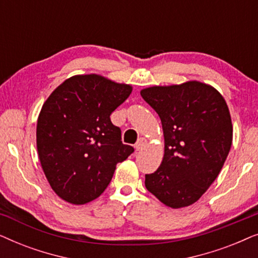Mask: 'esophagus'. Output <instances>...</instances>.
Masks as SVG:
<instances>
[{
  "label": "esophagus",
  "instance_id": "obj_1",
  "mask_svg": "<svg viewBox=\"0 0 258 258\" xmlns=\"http://www.w3.org/2000/svg\"><path fill=\"white\" fill-rule=\"evenodd\" d=\"M146 143H147V140L144 139V137H141V139L137 140V142L135 144V149L141 150L144 146H146Z\"/></svg>",
  "mask_w": 258,
  "mask_h": 258
}]
</instances>
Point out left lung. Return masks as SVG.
<instances>
[{"label": "left lung", "instance_id": "obj_1", "mask_svg": "<svg viewBox=\"0 0 258 258\" xmlns=\"http://www.w3.org/2000/svg\"><path fill=\"white\" fill-rule=\"evenodd\" d=\"M141 96L160 116L164 136L163 160L146 175V188L165 206L188 207L213 184L230 151L227 102L199 81L146 88Z\"/></svg>", "mask_w": 258, "mask_h": 258}]
</instances>
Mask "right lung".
Segmentation results:
<instances>
[{
	"instance_id": "obj_1",
	"label": "right lung",
	"mask_w": 258,
	"mask_h": 258,
	"mask_svg": "<svg viewBox=\"0 0 258 258\" xmlns=\"http://www.w3.org/2000/svg\"><path fill=\"white\" fill-rule=\"evenodd\" d=\"M133 87L96 74L66 80L44 102L37 119L40 162L51 189L66 202L86 204L104 191L116 164L134 148L110 121Z\"/></svg>"
}]
</instances>
